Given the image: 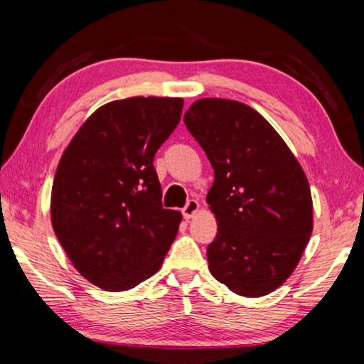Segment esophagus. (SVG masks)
<instances>
[{
	"label": "esophagus",
	"instance_id": "1",
	"mask_svg": "<svg viewBox=\"0 0 364 364\" xmlns=\"http://www.w3.org/2000/svg\"><path fill=\"white\" fill-rule=\"evenodd\" d=\"M197 210H199V202H197L196 199H189V200H188V204L183 207L181 213H183V217H184V218L189 220V218H193V217H194V215L197 213Z\"/></svg>",
	"mask_w": 364,
	"mask_h": 364
}]
</instances>
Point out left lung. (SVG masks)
<instances>
[{
  "label": "left lung",
  "instance_id": "1",
  "mask_svg": "<svg viewBox=\"0 0 364 364\" xmlns=\"http://www.w3.org/2000/svg\"><path fill=\"white\" fill-rule=\"evenodd\" d=\"M184 125L215 173L207 204L218 232L207 247L208 269L244 297L273 292L292 274L311 236L304 170L274 128L242 102L199 100Z\"/></svg>",
  "mask_w": 364,
  "mask_h": 364
}]
</instances>
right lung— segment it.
<instances>
[{"label": "right lung", "mask_w": 364, "mask_h": 364, "mask_svg": "<svg viewBox=\"0 0 364 364\" xmlns=\"http://www.w3.org/2000/svg\"><path fill=\"white\" fill-rule=\"evenodd\" d=\"M181 97H128L86 120L60 157L51 221L83 278L109 292L156 274L181 213L162 207L154 156L181 119Z\"/></svg>", "instance_id": "obj_1"}]
</instances>
